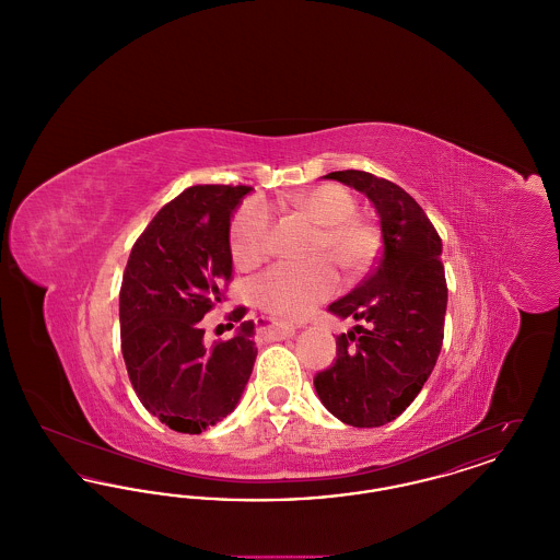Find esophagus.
<instances>
[{
  "label": "esophagus",
  "instance_id": "obj_1",
  "mask_svg": "<svg viewBox=\"0 0 560 560\" xmlns=\"http://www.w3.org/2000/svg\"><path fill=\"white\" fill-rule=\"evenodd\" d=\"M258 329L268 336L270 340H285L292 338L298 329V325L293 323H281V320L270 319V317H262L258 320Z\"/></svg>",
  "mask_w": 560,
  "mask_h": 560
}]
</instances>
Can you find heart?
Wrapping results in <instances>:
<instances>
[{
	"mask_svg": "<svg viewBox=\"0 0 560 560\" xmlns=\"http://www.w3.org/2000/svg\"><path fill=\"white\" fill-rule=\"evenodd\" d=\"M285 206L319 224L315 254L329 256L348 272L368 267L377 252V233L357 215V199L345 187L320 185L292 195ZM272 233V210L260 199L241 206L231 224V254L243 268L256 267L267 258ZM338 270L327 258L311 265H277L260 275L252 292L256 302L275 317L300 319L323 298L336 292Z\"/></svg>",
	"mask_w": 560,
	"mask_h": 560,
	"instance_id": "obj_1",
	"label": "heart"
}]
</instances>
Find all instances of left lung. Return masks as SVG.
Wrapping results in <instances>:
<instances>
[{"label": "left lung", "instance_id": "8db88e82", "mask_svg": "<svg viewBox=\"0 0 560 560\" xmlns=\"http://www.w3.org/2000/svg\"><path fill=\"white\" fill-rule=\"evenodd\" d=\"M323 178L357 188L372 201L382 254L352 292L329 304L331 315L359 325L336 338V361L315 375V390L340 422L384 427L418 397L443 347V243L418 201L395 183L359 170Z\"/></svg>", "mask_w": 560, "mask_h": 560}]
</instances>
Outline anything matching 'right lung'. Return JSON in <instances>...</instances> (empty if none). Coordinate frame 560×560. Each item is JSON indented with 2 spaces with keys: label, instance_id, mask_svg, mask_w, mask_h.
I'll return each instance as SVG.
<instances>
[{
  "label": "right lung",
  "instance_id": "add662e5",
  "mask_svg": "<svg viewBox=\"0 0 560 560\" xmlns=\"http://www.w3.org/2000/svg\"><path fill=\"white\" fill-rule=\"evenodd\" d=\"M249 190H183L149 222L124 270L119 327L128 375L144 409L176 432L199 434L226 418L254 370V320H243L231 340L212 347L201 320L231 281V218ZM243 315L240 306L229 319Z\"/></svg>",
  "mask_w": 560,
  "mask_h": 560
}]
</instances>
